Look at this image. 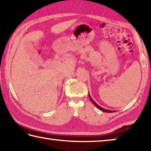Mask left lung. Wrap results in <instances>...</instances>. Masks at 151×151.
I'll list each match as a JSON object with an SVG mask.
<instances>
[{
  "mask_svg": "<svg viewBox=\"0 0 151 151\" xmlns=\"http://www.w3.org/2000/svg\"><path fill=\"white\" fill-rule=\"evenodd\" d=\"M88 96H89V98H90V99H91V101L92 103H93L94 104V105H95V106H96L97 109H99V110H101V111H103V112H115L114 111H111V110H107V109H103V108H102L101 106L98 105V104H97L95 103V102H94V101L93 100V99L91 98V95H90V94H89V93H88Z\"/></svg>",
  "mask_w": 151,
  "mask_h": 151,
  "instance_id": "obj_1",
  "label": "left lung"
}]
</instances>
